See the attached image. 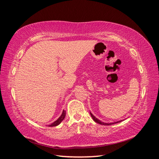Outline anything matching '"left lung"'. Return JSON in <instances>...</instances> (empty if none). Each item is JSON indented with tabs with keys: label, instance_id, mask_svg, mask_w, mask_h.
<instances>
[{
	"label": "left lung",
	"instance_id": "obj_1",
	"mask_svg": "<svg viewBox=\"0 0 159 159\" xmlns=\"http://www.w3.org/2000/svg\"><path fill=\"white\" fill-rule=\"evenodd\" d=\"M90 115H91V117H92V119H93V121H94L95 122H96V123H99V124H100V125H113V124H115V123H119V122L122 121L121 120V121H116V122H113V123H104V122L101 121L100 120H99L98 119L96 118V117L94 116V115H93L92 113H91V112H90Z\"/></svg>",
	"mask_w": 159,
	"mask_h": 159
}]
</instances>
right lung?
Masks as SVG:
<instances>
[{
	"label": "right lung",
	"instance_id": "obj_1",
	"mask_svg": "<svg viewBox=\"0 0 159 159\" xmlns=\"http://www.w3.org/2000/svg\"><path fill=\"white\" fill-rule=\"evenodd\" d=\"M65 116H66V111L63 110V112H62L61 116L58 119H57L56 121H55L54 123H52V124L49 125L48 127H56L57 125H58L64 119Z\"/></svg>",
	"mask_w": 159,
	"mask_h": 159
}]
</instances>
